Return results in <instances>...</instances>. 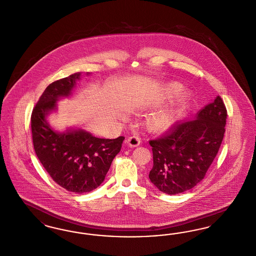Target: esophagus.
Wrapping results in <instances>:
<instances>
[{"label": "esophagus", "mask_w": 256, "mask_h": 256, "mask_svg": "<svg viewBox=\"0 0 256 256\" xmlns=\"http://www.w3.org/2000/svg\"><path fill=\"white\" fill-rule=\"evenodd\" d=\"M140 143H141V140L138 136H132V137L128 138V140H126V144H128L130 146H132V148L138 146Z\"/></svg>", "instance_id": "esophagus-1"}]
</instances>
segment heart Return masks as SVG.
Wrapping results in <instances>:
<instances>
[{"instance_id": "b5f03b06", "label": "heart", "mask_w": 256, "mask_h": 256, "mask_svg": "<svg viewBox=\"0 0 256 256\" xmlns=\"http://www.w3.org/2000/svg\"><path fill=\"white\" fill-rule=\"evenodd\" d=\"M182 90V86L178 82H168L164 86L163 95L164 99L174 97L178 92ZM188 98L186 96H181L176 102H174L170 106H166L156 112L152 113L146 119V126L148 130L158 132L163 130L170 126L175 118L182 112L184 106L186 104Z\"/></svg>"}]
</instances>
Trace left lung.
Instances as JSON below:
<instances>
[{
  "mask_svg": "<svg viewBox=\"0 0 256 256\" xmlns=\"http://www.w3.org/2000/svg\"><path fill=\"white\" fill-rule=\"evenodd\" d=\"M226 120L225 104L217 96L194 120L177 123L163 137L150 140V182L166 194L184 192L200 183L220 148Z\"/></svg>",
  "mask_w": 256,
  "mask_h": 256,
  "instance_id": "left-lung-1",
  "label": "left lung"
}]
</instances>
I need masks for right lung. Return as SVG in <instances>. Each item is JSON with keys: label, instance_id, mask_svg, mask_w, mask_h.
Wrapping results in <instances>:
<instances>
[{"label": "right lung", "instance_id": "right-lung-1", "mask_svg": "<svg viewBox=\"0 0 256 256\" xmlns=\"http://www.w3.org/2000/svg\"><path fill=\"white\" fill-rule=\"evenodd\" d=\"M90 73L88 72V75ZM81 73L50 84L31 114L32 140L36 155L53 181L68 192H90L102 184L124 137L102 139L84 130H54L46 121L57 101L72 94Z\"/></svg>", "mask_w": 256, "mask_h": 256}]
</instances>
